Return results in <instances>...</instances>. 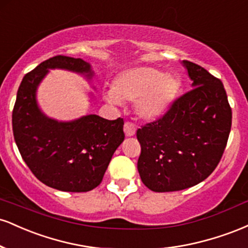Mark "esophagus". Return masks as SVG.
Returning <instances> with one entry per match:
<instances>
[{
  "instance_id": "1",
  "label": "esophagus",
  "mask_w": 248,
  "mask_h": 248,
  "mask_svg": "<svg viewBox=\"0 0 248 248\" xmlns=\"http://www.w3.org/2000/svg\"><path fill=\"white\" fill-rule=\"evenodd\" d=\"M124 130L126 136H133L134 134L136 132V126L133 124V122H124Z\"/></svg>"
}]
</instances>
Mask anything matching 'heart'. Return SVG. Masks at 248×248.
<instances>
[{"mask_svg":"<svg viewBox=\"0 0 248 248\" xmlns=\"http://www.w3.org/2000/svg\"><path fill=\"white\" fill-rule=\"evenodd\" d=\"M178 90L179 81L176 77L164 75L153 67H135L121 73L114 87L105 92V98L113 104L136 102L138 114L152 120L166 112Z\"/></svg>","mask_w":248,"mask_h":248,"instance_id":"heart-1","label":"heart"}]
</instances>
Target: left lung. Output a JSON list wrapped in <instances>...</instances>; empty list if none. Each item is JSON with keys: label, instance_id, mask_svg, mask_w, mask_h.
Here are the masks:
<instances>
[{"label": "left lung", "instance_id": "obj_1", "mask_svg": "<svg viewBox=\"0 0 248 248\" xmlns=\"http://www.w3.org/2000/svg\"><path fill=\"white\" fill-rule=\"evenodd\" d=\"M192 88L175 99L161 118L141 126L138 170L155 192L179 191L209 177L221 160L232 109L220 79L183 61Z\"/></svg>", "mask_w": 248, "mask_h": 248}]
</instances>
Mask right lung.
<instances>
[{
	"label": "right lung",
	"mask_w": 248,
	"mask_h": 248,
	"mask_svg": "<svg viewBox=\"0 0 248 248\" xmlns=\"http://www.w3.org/2000/svg\"><path fill=\"white\" fill-rule=\"evenodd\" d=\"M92 76L80 58L55 56L28 72L13 109L15 142L27 166L45 186L69 192L91 191L101 183L112 156L124 140V119L91 114L71 122L46 118L36 102L37 86L49 69Z\"/></svg>",
	"instance_id": "obj_1"
}]
</instances>
